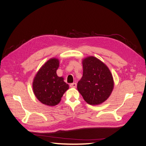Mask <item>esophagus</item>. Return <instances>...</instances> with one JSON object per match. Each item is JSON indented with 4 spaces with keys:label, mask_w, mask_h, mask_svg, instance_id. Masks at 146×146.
<instances>
[{
    "label": "esophagus",
    "mask_w": 146,
    "mask_h": 146,
    "mask_svg": "<svg viewBox=\"0 0 146 146\" xmlns=\"http://www.w3.org/2000/svg\"><path fill=\"white\" fill-rule=\"evenodd\" d=\"M70 87L71 88H76L77 87V83H72L70 84Z\"/></svg>",
    "instance_id": "obj_1"
}]
</instances>
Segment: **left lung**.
Returning a JSON list of instances; mask_svg holds the SVG:
<instances>
[{
	"mask_svg": "<svg viewBox=\"0 0 146 146\" xmlns=\"http://www.w3.org/2000/svg\"><path fill=\"white\" fill-rule=\"evenodd\" d=\"M83 76L77 90L88 104L99 105L111 94L114 82L111 72L104 63L94 56L83 60Z\"/></svg>",
	"mask_w": 146,
	"mask_h": 146,
	"instance_id": "1",
	"label": "left lung"
}]
</instances>
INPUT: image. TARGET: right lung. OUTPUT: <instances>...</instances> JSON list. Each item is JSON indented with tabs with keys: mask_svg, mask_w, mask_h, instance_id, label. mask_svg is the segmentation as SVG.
Masks as SVG:
<instances>
[{
	"mask_svg": "<svg viewBox=\"0 0 146 146\" xmlns=\"http://www.w3.org/2000/svg\"><path fill=\"white\" fill-rule=\"evenodd\" d=\"M59 66L58 59L52 58L44 64L33 82V92L41 103L48 106L58 104L65 91L69 89L63 77L57 76Z\"/></svg>",
	"mask_w": 146,
	"mask_h": 146,
	"instance_id": "add662e5",
	"label": "right lung"
}]
</instances>
